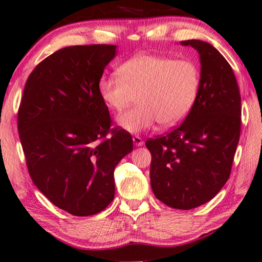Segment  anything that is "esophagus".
I'll list each match as a JSON object with an SVG mask.
<instances>
[{
  "mask_svg": "<svg viewBox=\"0 0 262 262\" xmlns=\"http://www.w3.org/2000/svg\"><path fill=\"white\" fill-rule=\"evenodd\" d=\"M132 140H134V144L136 146H142L144 144V140L139 137V136H134L132 137Z\"/></svg>",
  "mask_w": 262,
  "mask_h": 262,
  "instance_id": "1",
  "label": "esophagus"
}]
</instances>
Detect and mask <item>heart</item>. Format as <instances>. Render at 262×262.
Masks as SVG:
<instances>
[{"label": "heart", "mask_w": 262, "mask_h": 262, "mask_svg": "<svg viewBox=\"0 0 262 262\" xmlns=\"http://www.w3.org/2000/svg\"><path fill=\"white\" fill-rule=\"evenodd\" d=\"M118 73L101 78L98 92L104 104L117 112L139 94V105L118 118L120 126L134 134L152 128L157 123L164 127L180 124L199 94L200 70L191 60L138 54L126 60Z\"/></svg>", "instance_id": "b5f03b06"}]
</instances>
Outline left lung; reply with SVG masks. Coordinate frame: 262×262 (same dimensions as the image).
Listing matches in <instances>:
<instances>
[{"mask_svg":"<svg viewBox=\"0 0 262 262\" xmlns=\"http://www.w3.org/2000/svg\"><path fill=\"white\" fill-rule=\"evenodd\" d=\"M200 54L197 99L184 122L146 140L150 182L168 207L188 210L210 201L228 181L241 132V97L223 55L201 40L181 41Z\"/></svg>","mask_w":262,"mask_h":262,"instance_id":"1","label":"left lung"}]
</instances>
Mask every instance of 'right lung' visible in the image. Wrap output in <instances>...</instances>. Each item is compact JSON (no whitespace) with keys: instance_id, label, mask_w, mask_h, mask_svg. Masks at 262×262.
<instances>
[{"instance_id":"add662e5","label":"right lung","mask_w":262,"mask_h":262,"mask_svg":"<svg viewBox=\"0 0 262 262\" xmlns=\"http://www.w3.org/2000/svg\"><path fill=\"white\" fill-rule=\"evenodd\" d=\"M115 56L113 45L59 49L29 74L18 107V136L33 183L74 216L98 214L112 202L115 168L134 149L127 131L111 128L98 92Z\"/></svg>"}]
</instances>
